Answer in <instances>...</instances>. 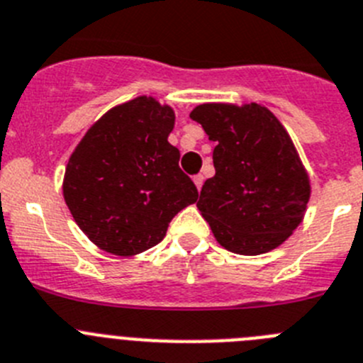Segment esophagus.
<instances>
[{"mask_svg":"<svg viewBox=\"0 0 363 363\" xmlns=\"http://www.w3.org/2000/svg\"><path fill=\"white\" fill-rule=\"evenodd\" d=\"M194 182H195V186H197V190H201V188H203L204 177H203V175H195V177H194Z\"/></svg>","mask_w":363,"mask_h":363,"instance_id":"1","label":"esophagus"}]
</instances>
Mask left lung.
Returning <instances> with one entry per match:
<instances>
[{
  "mask_svg": "<svg viewBox=\"0 0 363 363\" xmlns=\"http://www.w3.org/2000/svg\"><path fill=\"white\" fill-rule=\"evenodd\" d=\"M190 116L216 143V175L197 201L220 247L241 256L274 250L301 225L311 179L285 125L261 104L208 102Z\"/></svg>",
  "mask_w": 363,
  "mask_h": 363,
  "instance_id": "8db88e82",
  "label": "left lung"
}]
</instances>
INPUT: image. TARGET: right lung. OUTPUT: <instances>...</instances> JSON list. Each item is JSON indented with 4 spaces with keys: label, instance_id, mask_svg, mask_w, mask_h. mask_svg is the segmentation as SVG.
Listing matches in <instances>:
<instances>
[{
    "label": "right lung",
    "instance_id": "obj_1",
    "mask_svg": "<svg viewBox=\"0 0 363 363\" xmlns=\"http://www.w3.org/2000/svg\"><path fill=\"white\" fill-rule=\"evenodd\" d=\"M175 111L140 94L111 107L82 137L65 166L64 199L100 250L131 257L155 247L199 194L168 143Z\"/></svg>",
    "mask_w": 363,
    "mask_h": 363
}]
</instances>
